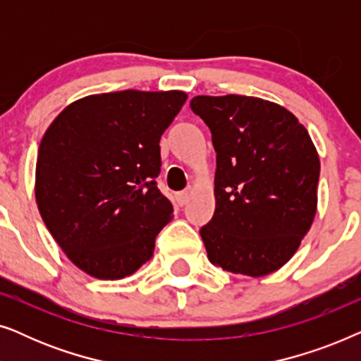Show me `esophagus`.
Segmentation results:
<instances>
[{
	"label": "esophagus",
	"instance_id": "obj_1",
	"mask_svg": "<svg viewBox=\"0 0 361 361\" xmlns=\"http://www.w3.org/2000/svg\"><path fill=\"white\" fill-rule=\"evenodd\" d=\"M189 199H190V192H189V190L177 192V194H176V202H177V204H179L180 207L185 205L187 202H189Z\"/></svg>",
	"mask_w": 361,
	"mask_h": 361
}]
</instances>
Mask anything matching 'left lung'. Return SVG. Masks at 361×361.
<instances>
[{
  "instance_id": "8db88e82",
  "label": "left lung",
  "mask_w": 361,
  "mask_h": 361,
  "mask_svg": "<svg viewBox=\"0 0 361 361\" xmlns=\"http://www.w3.org/2000/svg\"><path fill=\"white\" fill-rule=\"evenodd\" d=\"M216 152L215 214L200 236L210 263L251 278L288 263L317 212L320 161L307 130L278 103L192 98Z\"/></svg>"
}]
</instances>
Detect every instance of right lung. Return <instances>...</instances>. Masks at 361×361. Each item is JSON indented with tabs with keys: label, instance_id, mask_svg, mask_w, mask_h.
Instances as JSON below:
<instances>
[{
	"label": "right lung",
	"instance_id": "right-lung-1",
	"mask_svg": "<svg viewBox=\"0 0 361 361\" xmlns=\"http://www.w3.org/2000/svg\"><path fill=\"white\" fill-rule=\"evenodd\" d=\"M187 93L123 90L88 95L59 113L36 162V202L67 258L97 279H123L154 253L172 220L161 194L162 133Z\"/></svg>",
	"mask_w": 361,
	"mask_h": 361
}]
</instances>
